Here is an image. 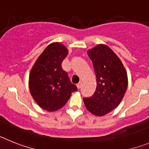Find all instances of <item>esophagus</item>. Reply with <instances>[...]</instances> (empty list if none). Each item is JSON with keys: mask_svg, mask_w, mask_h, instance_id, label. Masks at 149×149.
Masks as SVG:
<instances>
[{"mask_svg": "<svg viewBox=\"0 0 149 149\" xmlns=\"http://www.w3.org/2000/svg\"><path fill=\"white\" fill-rule=\"evenodd\" d=\"M82 83L81 82H79V83L77 84V85H76V86H77L78 89H80V88H82Z\"/></svg>", "mask_w": 149, "mask_h": 149, "instance_id": "esophagus-1", "label": "esophagus"}]
</instances>
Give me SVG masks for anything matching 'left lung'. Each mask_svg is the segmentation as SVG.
<instances>
[{
    "label": "left lung",
    "mask_w": 149,
    "mask_h": 149,
    "mask_svg": "<svg viewBox=\"0 0 149 149\" xmlns=\"http://www.w3.org/2000/svg\"><path fill=\"white\" fill-rule=\"evenodd\" d=\"M94 66L97 88L92 96L83 98L88 110L103 116L116 109L127 88V74L120 58L109 46L99 44L88 51Z\"/></svg>",
    "instance_id": "obj_1"
}]
</instances>
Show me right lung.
<instances>
[{"label":"right lung","mask_w":149,"mask_h":149,"mask_svg":"<svg viewBox=\"0 0 149 149\" xmlns=\"http://www.w3.org/2000/svg\"><path fill=\"white\" fill-rule=\"evenodd\" d=\"M68 54L61 42H52L44 49L29 75V89L33 100L42 109L54 112L66 104L77 90L71 83L61 63Z\"/></svg>","instance_id":"add662e5"}]
</instances>
